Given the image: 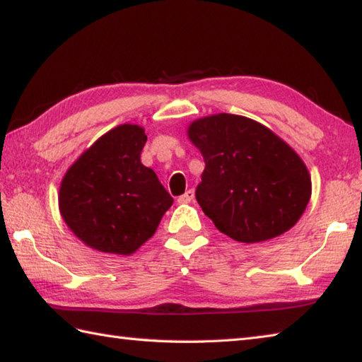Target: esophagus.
Returning <instances> with one entry per match:
<instances>
[{
	"instance_id": "34e87169",
	"label": "esophagus",
	"mask_w": 362,
	"mask_h": 362,
	"mask_svg": "<svg viewBox=\"0 0 362 362\" xmlns=\"http://www.w3.org/2000/svg\"><path fill=\"white\" fill-rule=\"evenodd\" d=\"M192 200H194V189H189V191H186L185 194L177 197V202H180V204H189V202Z\"/></svg>"
}]
</instances>
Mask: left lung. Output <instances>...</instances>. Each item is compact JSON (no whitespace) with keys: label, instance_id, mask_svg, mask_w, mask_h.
<instances>
[{"label":"left lung","instance_id":"obj_1","mask_svg":"<svg viewBox=\"0 0 362 362\" xmlns=\"http://www.w3.org/2000/svg\"><path fill=\"white\" fill-rule=\"evenodd\" d=\"M205 160L195 189L202 210L237 242L281 235L305 211L312 180L302 158L267 127L235 114H216L189 125Z\"/></svg>","mask_w":362,"mask_h":362}]
</instances>
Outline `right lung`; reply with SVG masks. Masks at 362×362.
Returning a JSON list of instances; mask_svg holds the SVG:
<instances>
[{
  "mask_svg": "<svg viewBox=\"0 0 362 362\" xmlns=\"http://www.w3.org/2000/svg\"><path fill=\"white\" fill-rule=\"evenodd\" d=\"M146 139L141 127L119 125L97 139L63 177V221L93 250L132 255L154 235L173 205L154 170L139 160Z\"/></svg>",
  "mask_w": 362,
  "mask_h": 362,
  "instance_id": "1",
  "label": "right lung"
}]
</instances>
